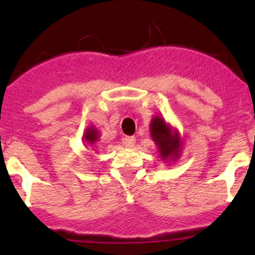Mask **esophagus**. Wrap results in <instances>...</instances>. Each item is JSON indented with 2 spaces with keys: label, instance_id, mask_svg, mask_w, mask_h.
<instances>
[{
  "label": "esophagus",
  "instance_id": "1",
  "mask_svg": "<svg viewBox=\"0 0 255 255\" xmlns=\"http://www.w3.org/2000/svg\"><path fill=\"white\" fill-rule=\"evenodd\" d=\"M123 144H125L127 148H132V146L135 144V138L134 137H126L125 139H123Z\"/></svg>",
  "mask_w": 255,
  "mask_h": 255
}]
</instances>
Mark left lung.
Instances as JSON below:
<instances>
[{
	"instance_id": "obj_1",
	"label": "left lung",
	"mask_w": 255,
	"mask_h": 255,
	"mask_svg": "<svg viewBox=\"0 0 255 255\" xmlns=\"http://www.w3.org/2000/svg\"><path fill=\"white\" fill-rule=\"evenodd\" d=\"M150 135L158 148L161 160L170 163V161H176L180 158L182 142L179 130L160 116H154L151 118Z\"/></svg>"
}]
</instances>
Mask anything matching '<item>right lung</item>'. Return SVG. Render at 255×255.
Listing matches in <instances>:
<instances>
[{
	"label": "right lung",
	"instance_id": "obj_1",
	"mask_svg": "<svg viewBox=\"0 0 255 255\" xmlns=\"http://www.w3.org/2000/svg\"><path fill=\"white\" fill-rule=\"evenodd\" d=\"M82 140L86 145H89L90 148H97L96 144L100 140V132L95 126H89V127L85 129L84 137Z\"/></svg>",
	"mask_w": 255,
	"mask_h": 255
}]
</instances>
